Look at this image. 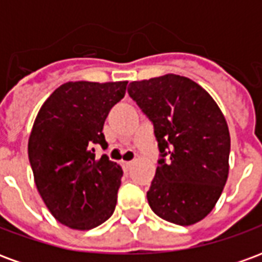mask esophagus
Listing matches in <instances>:
<instances>
[{"instance_id": "34e87169", "label": "esophagus", "mask_w": 262, "mask_h": 262, "mask_svg": "<svg viewBox=\"0 0 262 262\" xmlns=\"http://www.w3.org/2000/svg\"><path fill=\"white\" fill-rule=\"evenodd\" d=\"M132 164H133L132 161H123V168H125V170H129L132 167Z\"/></svg>"}]
</instances>
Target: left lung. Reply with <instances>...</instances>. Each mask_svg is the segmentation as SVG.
Instances as JSON below:
<instances>
[{
    "mask_svg": "<svg viewBox=\"0 0 262 262\" xmlns=\"http://www.w3.org/2000/svg\"><path fill=\"white\" fill-rule=\"evenodd\" d=\"M127 92L151 120L159 143L150 208L180 226L202 220L229 176L230 135L217 103L195 81L177 74L133 81Z\"/></svg>",
    "mask_w": 262,
    "mask_h": 262,
    "instance_id": "obj_1",
    "label": "left lung"
}]
</instances>
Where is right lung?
<instances>
[{"label": "right lung", "mask_w": 262, "mask_h": 262, "mask_svg": "<svg viewBox=\"0 0 262 262\" xmlns=\"http://www.w3.org/2000/svg\"><path fill=\"white\" fill-rule=\"evenodd\" d=\"M127 81H70L45 101L32 127L28 154L35 184L54 219L90 230L112 216L123 171L95 146L106 147L109 111L125 97Z\"/></svg>", "instance_id": "1"}]
</instances>
